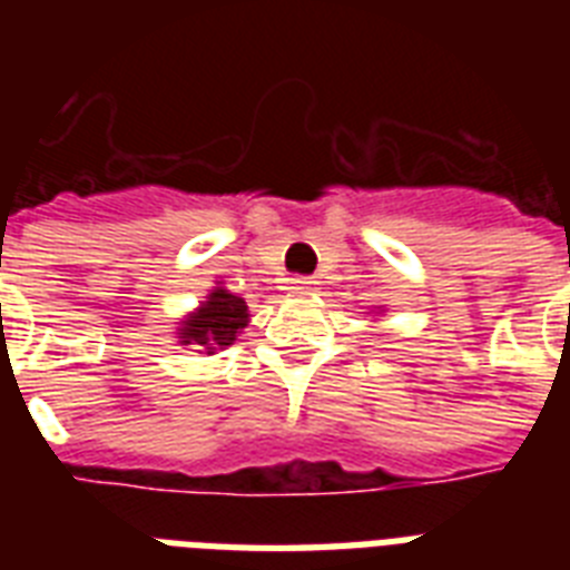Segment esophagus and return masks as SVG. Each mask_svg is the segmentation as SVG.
<instances>
[{"instance_id":"obj_1","label":"esophagus","mask_w":570,"mask_h":570,"mask_svg":"<svg viewBox=\"0 0 570 570\" xmlns=\"http://www.w3.org/2000/svg\"><path fill=\"white\" fill-rule=\"evenodd\" d=\"M286 289L295 295H311V293H316L320 286H316V281H311V277H289Z\"/></svg>"}]
</instances>
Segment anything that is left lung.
<instances>
[{"label": "left lung", "mask_w": 570, "mask_h": 570, "mask_svg": "<svg viewBox=\"0 0 570 570\" xmlns=\"http://www.w3.org/2000/svg\"><path fill=\"white\" fill-rule=\"evenodd\" d=\"M379 311H381V307H379Z\"/></svg>", "instance_id": "left-lung-1"}]
</instances>
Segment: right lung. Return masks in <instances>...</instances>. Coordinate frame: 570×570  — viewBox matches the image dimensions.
<instances>
[{"label": "right lung", "instance_id": "1", "mask_svg": "<svg viewBox=\"0 0 570 570\" xmlns=\"http://www.w3.org/2000/svg\"><path fill=\"white\" fill-rule=\"evenodd\" d=\"M248 322L250 313L245 298L233 295L218 281V286L209 289L204 302L177 322V343L180 346H197L200 355H215V352L233 346Z\"/></svg>", "mask_w": 570, "mask_h": 570}]
</instances>
